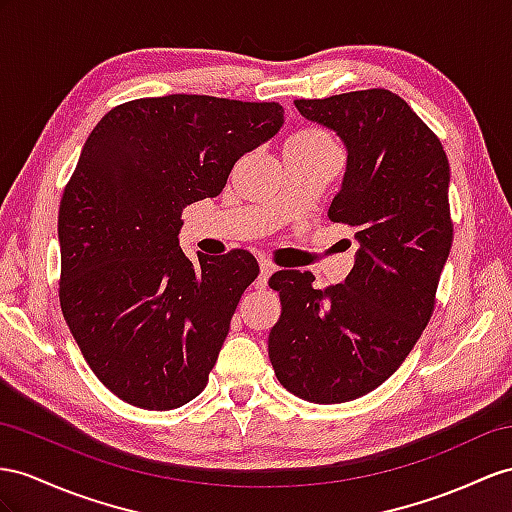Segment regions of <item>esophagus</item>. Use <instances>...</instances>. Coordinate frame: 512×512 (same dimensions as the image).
<instances>
[{
    "instance_id": "34e87169",
    "label": "esophagus",
    "mask_w": 512,
    "mask_h": 512,
    "mask_svg": "<svg viewBox=\"0 0 512 512\" xmlns=\"http://www.w3.org/2000/svg\"><path fill=\"white\" fill-rule=\"evenodd\" d=\"M272 272H274V266L270 264V261L268 259H261L259 261V285H266Z\"/></svg>"
}]
</instances>
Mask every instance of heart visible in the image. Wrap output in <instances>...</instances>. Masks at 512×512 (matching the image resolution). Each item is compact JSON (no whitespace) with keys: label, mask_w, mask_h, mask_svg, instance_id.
Here are the masks:
<instances>
[{"label":"heart","mask_w":512,"mask_h":512,"mask_svg":"<svg viewBox=\"0 0 512 512\" xmlns=\"http://www.w3.org/2000/svg\"><path fill=\"white\" fill-rule=\"evenodd\" d=\"M322 147H335V144H333V138L320 127L298 129L285 142V151H307V149H322Z\"/></svg>","instance_id":"heart-1"}]
</instances>
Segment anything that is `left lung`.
<instances>
[{"label":"left lung","instance_id":"left-lung-1","mask_svg":"<svg viewBox=\"0 0 512 512\" xmlns=\"http://www.w3.org/2000/svg\"><path fill=\"white\" fill-rule=\"evenodd\" d=\"M294 103L346 144L329 218L357 229L359 251L346 281L326 290H313L311 272L272 274L281 318L268 355L294 396L337 404L383 385L426 329L452 246L450 164L441 140L391 90Z\"/></svg>","mask_w":512,"mask_h":512}]
</instances>
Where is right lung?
Masks as SVG:
<instances>
[{"instance_id":"right-lung-1","label":"right lung","mask_w":512,"mask_h":512,"mask_svg":"<svg viewBox=\"0 0 512 512\" xmlns=\"http://www.w3.org/2000/svg\"><path fill=\"white\" fill-rule=\"evenodd\" d=\"M283 125L274 101L166 95L121 103L90 131L58 214L60 307L114 396L170 411L207 385L244 290L248 251L190 261L181 212Z\"/></svg>"}]
</instances>
